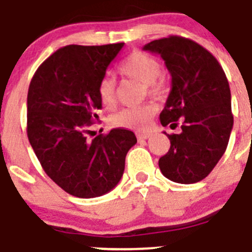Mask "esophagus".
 <instances>
[{
	"label": "esophagus",
	"mask_w": 252,
	"mask_h": 252,
	"mask_svg": "<svg viewBox=\"0 0 252 252\" xmlns=\"http://www.w3.org/2000/svg\"><path fill=\"white\" fill-rule=\"evenodd\" d=\"M151 133H136V138L138 140H147V139L151 138Z\"/></svg>",
	"instance_id": "esophagus-1"
}]
</instances>
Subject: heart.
Masks as SVG:
<instances>
[{
  "mask_svg": "<svg viewBox=\"0 0 252 252\" xmlns=\"http://www.w3.org/2000/svg\"><path fill=\"white\" fill-rule=\"evenodd\" d=\"M119 70L126 77L145 84L149 93L152 95H159L163 90V83L159 79L162 67L158 61L149 53L134 51L124 60ZM97 94L101 103L105 107H113L116 103V81L110 77H103L98 84ZM155 113L156 106L152 103H146L138 107H126L111 116L110 123L117 128L142 130L147 128Z\"/></svg>",
  "mask_w": 252,
  "mask_h": 252,
  "instance_id": "obj_1",
  "label": "heart"
}]
</instances>
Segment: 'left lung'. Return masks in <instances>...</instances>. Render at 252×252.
Masks as SVG:
<instances>
[{
    "label": "left lung",
    "mask_w": 252,
    "mask_h": 252,
    "mask_svg": "<svg viewBox=\"0 0 252 252\" xmlns=\"http://www.w3.org/2000/svg\"><path fill=\"white\" fill-rule=\"evenodd\" d=\"M145 51L157 53L172 75V89L159 114L163 126L182 133L167 135L171 147L158 161L162 174L180 184L205 179L225 152L233 129L227 77L211 52L182 36L154 40ZM166 134V133H164Z\"/></svg>",
    "instance_id": "1"
}]
</instances>
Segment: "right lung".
Masks as SVG:
<instances>
[{
	"label": "right lung",
	"instance_id": "add662e5",
	"mask_svg": "<svg viewBox=\"0 0 252 252\" xmlns=\"http://www.w3.org/2000/svg\"><path fill=\"white\" fill-rule=\"evenodd\" d=\"M123 46L68 45L44 61L30 81L28 139L45 173L73 196L91 199L111 191L136 144L135 134L121 128L86 138L102 108L98 84Z\"/></svg>",
	"mask_w": 252,
	"mask_h": 252
}]
</instances>
